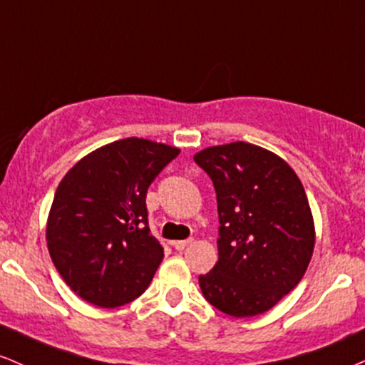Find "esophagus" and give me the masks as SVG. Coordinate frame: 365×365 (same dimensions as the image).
<instances>
[{"label":"esophagus","instance_id":"1","mask_svg":"<svg viewBox=\"0 0 365 365\" xmlns=\"http://www.w3.org/2000/svg\"><path fill=\"white\" fill-rule=\"evenodd\" d=\"M193 237H190V240H181V241H174V243H172V245H174V248L175 250H184V248H186V247H190V245L191 243H193Z\"/></svg>","mask_w":365,"mask_h":365}]
</instances>
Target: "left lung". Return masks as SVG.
<instances>
[{
    "label": "left lung",
    "mask_w": 365,
    "mask_h": 365,
    "mask_svg": "<svg viewBox=\"0 0 365 365\" xmlns=\"http://www.w3.org/2000/svg\"><path fill=\"white\" fill-rule=\"evenodd\" d=\"M195 162L210 175L219 210V260L198 277L220 312L253 317L302 281L315 245L302 181L279 155L235 141L208 146Z\"/></svg>",
    "instance_id": "left-lung-1"
}]
</instances>
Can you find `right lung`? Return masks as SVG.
Wrapping results in <instances>:
<instances>
[{
	"mask_svg": "<svg viewBox=\"0 0 365 365\" xmlns=\"http://www.w3.org/2000/svg\"><path fill=\"white\" fill-rule=\"evenodd\" d=\"M179 148L143 138L108 143L63 175L46 222L48 252L77 297L113 309L145 293L163 259L146 191Z\"/></svg>",
	"mask_w": 365,
	"mask_h": 365,
	"instance_id": "add662e5",
	"label": "right lung"
}]
</instances>
